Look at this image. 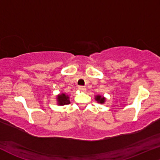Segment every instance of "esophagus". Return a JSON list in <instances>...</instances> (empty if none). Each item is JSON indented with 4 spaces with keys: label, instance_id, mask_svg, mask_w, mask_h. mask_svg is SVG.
<instances>
[{
    "label": "esophagus",
    "instance_id": "obj_1",
    "mask_svg": "<svg viewBox=\"0 0 160 160\" xmlns=\"http://www.w3.org/2000/svg\"><path fill=\"white\" fill-rule=\"evenodd\" d=\"M78 88L80 89L81 92H85L86 91V87L85 86H78Z\"/></svg>",
    "mask_w": 160,
    "mask_h": 160
}]
</instances>
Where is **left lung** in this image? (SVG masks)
<instances>
[{
	"instance_id": "left-lung-1",
	"label": "left lung",
	"mask_w": 160,
	"mask_h": 160,
	"mask_svg": "<svg viewBox=\"0 0 160 160\" xmlns=\"http://www.w3.org/2000/svg\"><path fill=\"white\" fill-rule=\"evenodd\" d=\"M95 100L98 101V102H100V103H103L106 99H105L103 97H101V96H100V95H98V96L96 97Z\"/></svg>"
}]
</instances>
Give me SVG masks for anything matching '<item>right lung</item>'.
<instances>
[{"label":"right lung","instance_id":"add662e5","mask_svg":"<svg viewBox=\"0 0 160 160\" xmlns=\"http://www.w3.org/2000/svg\"><path fill=\"white\" fill-rule=\"evenodd\" d=\"M58 104L60 105V106H63V105H68L70 103L69 98L65 94H60L58 96Z\"/></svg>","mask_w":160,"mask_h":160}]
</instances>
